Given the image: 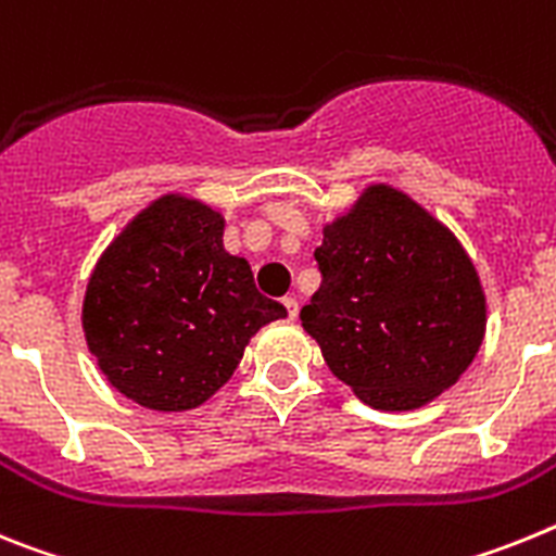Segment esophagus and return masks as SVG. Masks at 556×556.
<instances>
[{
    "mask_svg": "<svg viewBox=\"0 0 556 556\" xmlns=\"http://www.w3.org/2000/svg\"><path fill=\"white\" fill-rule=\"evenodd\" d=\"M282 305H285V311H288V318H296V316H299V302H296V296H285V299H282Z\"/></svg>",
    "mask_w": 556,
    "mask_h": 556,
    "instance_id": "obj_1",
    "label": "esophagus"
}]
</instances>
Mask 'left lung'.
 Segmentation results:
<instances>
[{"instance_id":"8db88e82","label":"left lung","mask_w":556,"mask_h":556,"mask_svg":"<svg viewBox=\"0 0 556 556\" xmlns=\"http://www.w3.org/2000/svg\"><path fill=\"white\" fill-rule=\"evenodd\" d=\"M313 257L321 285L299 318L366 405L412 412L472 364L486 327L476 265L405 192L371 185Z\"/></svg>"}]
</instances>
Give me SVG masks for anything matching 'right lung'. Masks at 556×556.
I'll return each mask as SVG.
<instances>
[{
    "label": "right lung",
    "instance_id": "right-lung-1",
    "mask_svg": "<svg viewBox=\"0 0 556 556\" xmlns=\"http://www.w3.org/2000/svg\"><path fill=\"white\" fill-rule=\"evenodd\" d=\"M282 316L224 249L220 212L185 195H162L125 226L84 299L89 352L119 394L153 412L210 400L249 338Z\"/></svg>",
    "mask_w": 556,
    "mask_h": 556
}]
</instances>
